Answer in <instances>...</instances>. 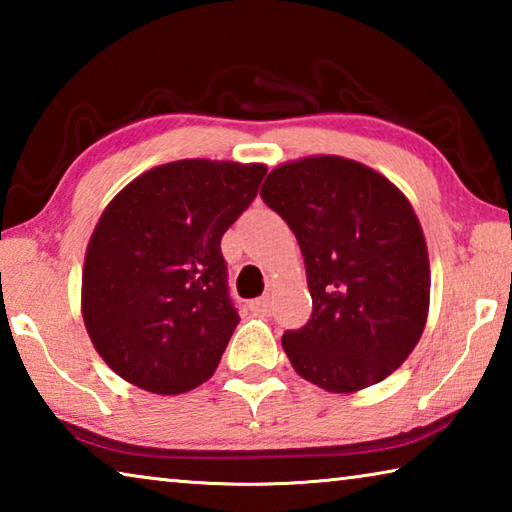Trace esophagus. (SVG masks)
Returning a JSON list of instances; mask_svg holds the SVG:
<instances>
[{
  "label": "esophagus",
  "mask_w": 512,
  "mask_h": 512,
  "mask_svg": "<svg viewBox=\"0 0 512 512\" xmlns=\"http://www.w3.org/2000/svg\"><path fill=\"white\" fill-rule=\"evenodd\" d=\"M250 309L257 311V314H268V311H271V298L264 296V298L253 300L250 302Z\"/></svg>",
  "instance_id": "34e87169"
}]
</instances>
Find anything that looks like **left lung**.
<instances>
[{"label": "left lung", "mask_w": 512, "mask_h": 512, "mask_svg": "<svg viewBox=\"0 0 512 512\" xmlns=\"http://www.w3.org/2000/svg\"><path fill=\"white\" fill-rule=\"evenodd\" d=\"M259 194L298 239L314 305L305 327L282 336L291 366L329 393L386 379L429 314L427 241L409 198L339 155L284 162Z\"/></svg>", "instance_id": "left-lung-1"}]
</instances>
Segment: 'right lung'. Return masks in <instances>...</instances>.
Masks as SVG:
<instances>
[{"mask_svg":"<svg viewBox=\"0 0 512 512\" xmlns=\"http://www.w3.org/2000/svg\"><path fill=\"white\" fill-rule=\"evenodd\" d=\"M264 164L178 160L137 176L94 228L81 311L121 379L180 395L214 375L239 314L221 237L253 203Z\"/></svg>","mask_w":512,"mask_h":512,"instance_id":"1","label":"right lung"}]
</instances>
